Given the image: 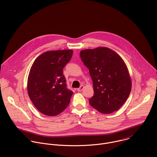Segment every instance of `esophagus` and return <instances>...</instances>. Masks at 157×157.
I'll return each instance as SVG.
<instances>
[{
  "mask_svg": "<svg viewBox=\"0 0 157 157\" xmlns=\"http://www.w3.org/2000/svg\"><path fill=\"white\" fill-rule=\"evenodd\" d=\"M84 89V86H81L80 87H79L78 89H77V90L78 91H82Z\"/></svg>",
  "mask_w": 157,
  "mask_h": 157,
  "instance_id": "1",
  "label": "esophagus"
}]
</instances>
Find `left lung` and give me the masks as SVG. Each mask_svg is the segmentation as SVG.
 Returning a JSON list of instances; mask_svg holds the SVG:
<instances>
[{
  "label": "left lung",
  "mask_w": 157,
  "mask_h": 157,
  "mask_svg": "<svg viewBox=\"0 0 157 157\" xmlns=\"http://www.w3.org/2000/svg\"><path fill=\"white\" fill-rule=\"evenodd\" d=\"M80 57L93 81L94 95L89 100L90 105L104 114L118 110L128 98L132 87L124 60L115 51L103 47L82 50Z\"/></svg>",
  "instance_id": "8db88e82"
}]
</instances>
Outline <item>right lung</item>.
Returning a JSON list of instances; mask_svg holds the SVG:
<instances>
[{
	"instance_id": "add662e5",
	"label": "right lung",
	"mask_w": 157,
	"mask_h": 157,
	"mask_svg": "<svg viewBox=\"0 0 157 157\" xmlns=\"http://www.w3.org/2000/svg\"><path fill=\"white\" fill-rule=\"evenodd\" d=\"M72 50L45 52L34 60L29 71L27 89L36 108L53 117L69 105L73 92L67 87L63 69L71 60Z\"/></svg>"
}]
</instances>
